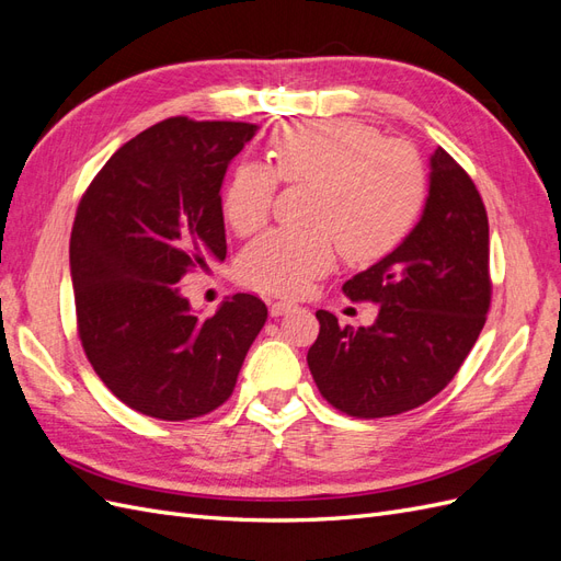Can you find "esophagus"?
Segmentation results:
<instances>
[{"instance_id": "1", "label": "esophagus", "mask_w": 561, "mask_h": 561, "mask_svg": "<svg viewBox=\"0 0 561 561\" xmlns=\"http://www.w3.org/2000/svg\"><path fill=\"white\" fill-rule=\"evenodd\" d=\"M295 309V304L293 301H274V304H268V313L271 316H283V313H287V311H293Z\"/></svg>"}]
</instances>
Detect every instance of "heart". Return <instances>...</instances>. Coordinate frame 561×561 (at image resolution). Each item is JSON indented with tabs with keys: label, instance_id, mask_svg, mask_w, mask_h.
<instances>
[{
	"label": "heart",
	"instance_id": "1",
	"mask_svg": "<svg viewBox=\"0 0 561 561\" xmlns=\"http://www.w3.org/2000/svg\"><path fill=\"white\" fill-rule=\"evenodd\" d=\"M274 171L262 163L236 168L225 196L233 231L260 229L283 182L316 184L311 222L304 231L274 229L252 241L239 260L245 285L271 295H301L334 264L336 244L353 264L377 262L416 225L428 178L416 151L353 118L290 124L271 142Z\"/></svg>",
	"mask_w": 561,
	"mask_h": 561
}]
</instances>
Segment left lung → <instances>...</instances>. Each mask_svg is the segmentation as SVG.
I'll list each match as a JSON object with an SVG mask.
<instances>
[{"instance_id":"obj_1","label":"left lung","mask_w":561,"mask_h":561,"mask_svg":"<svg viewBox=\"0 0 561 561\" xmlns=\"http://www.w3.org/2000/svg\"><path fill=\"white\" fill-rule=\"evenodd\" d=\"M426 206L407 239L344 283L353 301L379 304L369 328H342L316 311L320 332L307 363L339 412L402 414L428 402L463 365L484 328L489 219L480 192L443 147L431 154Z\"/></svg>"}]
</instances>
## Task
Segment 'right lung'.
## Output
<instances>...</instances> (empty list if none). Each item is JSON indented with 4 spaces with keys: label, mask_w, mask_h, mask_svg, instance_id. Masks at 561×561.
Here are the masks:
<instances>
[{
    "label": "right lung",
    "mask_w": 561,
    "mask_h": 561,
    "mask_svg": "<svg viewBox=\"0 0 561 561\" xmlns=\"http://www.w3.org/2000/svg\"><path fill=\"white\" fill-rule=\"evenodd\" d=\"M254 130L165 118L118 149L79 203L70 274L81 344L95 375L145 416L217 410L266 322L264 301L245 293L201 318L178 285L227 257L219 190Z\"/></svg>",
    "instance_id": "1"
}]
</instances>
